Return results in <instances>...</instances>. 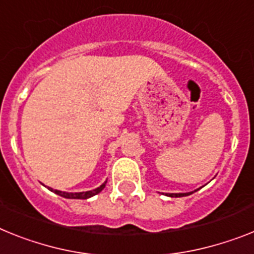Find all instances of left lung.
<instances>
[{"label":"left lung","mask_w":254,"mask_h":254,"mask_svg":"<svg viewBox=\"0 0 254 254\" xmlns=\"http://www.w3.org/2000/svg\"><path fill=\"white\" fill-rule=\"evenodd\" d=\"M196 191V190H195ZM192 192H182V193H167V196H170V197H182V196H189Z\"/></svg>","instance_id":"8db88e82"}]
</instances>
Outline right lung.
<instances>
[{
  "instance_id": "right-lung-1",
  "label": "right lung",
  "mask_w": 254,
  "mask_h": 254,
  "mask_svg": "<svg viewBox=\"0 0 254 254\" xmlns=\"http://www.w3.org/2000/svg\"><path fill=\"white\" fill-rule=\"evenodd\" d=\"M106 183H107V181H106L104 183H102L101 186L97 187V189L90 190V191H82V192H65V191H59V190H53L51 187H48V189L50 190V191H53L54 193H57V195L62 196V197H65V199H84L85 200L101 192L102 190L106 187Z\"/></svg>"
}]
</instances>
